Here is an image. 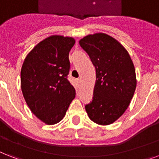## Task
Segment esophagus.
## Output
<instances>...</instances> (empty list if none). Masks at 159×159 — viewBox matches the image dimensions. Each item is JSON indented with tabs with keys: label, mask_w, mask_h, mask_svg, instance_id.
<instances>
[{
	"label": "esophagus",
	"mask_w": 159,
	"mask_h": 159,
	"mask_svg": "<svg viewBox=\"0 0 159 159\" xmlns=\"http://www.w3.org/2000/svg\"><path fill=\"white\" fill-rule=\"evenodd\" d=\"M77 83H78V85L80 84V79H77Z\"/></svg>",
	"instance_id": "34e87169"
}]
</instances>
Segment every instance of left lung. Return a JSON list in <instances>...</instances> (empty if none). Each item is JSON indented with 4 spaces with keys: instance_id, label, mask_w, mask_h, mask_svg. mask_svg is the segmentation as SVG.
<instances>
[{
    "instance_id": "1",
    "label": "left lung",
    "mask_w": 159,
    "mask_h": 159,
    "mask_svg": "<svg viewBox=\"0 0 159 159\" xmlns=\"http://www.w3.org/2000/svg\"><path fill=\"white\" fill-rule=\"evenodd\" d=\"M95 68L93 100L85 108L91 121L109 125L124 113L136 87L133 62L127 50L105 33L87 35L79 41Z\"/></svg>"
}]
</instances>
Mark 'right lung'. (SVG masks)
I'll return each mask as SVG.
<instances>
[{"instance_id":"right-lung-1","label":"right lung","mask_w":159,"mask_h":159,"mask_svg":"<svg viewBox=\"0 0 159 159\" xmlns=\"http://www.w3.org/2000/svg\"><path fill=\"white\" fill-rule=\"evenodd\" d=\"M73 37L53 35L37 44L24 59L21 89L32 113L47 125L60 122L76 91L68 75Z\"/></svg>"}]
</instances>
